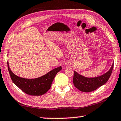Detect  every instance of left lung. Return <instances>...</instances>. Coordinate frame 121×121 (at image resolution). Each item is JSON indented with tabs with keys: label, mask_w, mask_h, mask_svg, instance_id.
Instances as JSON below:
<instances>
[{
	"label": "left lung",
	"mask_w": 121,
	"mask_h": 121,
	"mask_svg": "<svg viewBox=\"0 0 121 121\" xmlns=\"http://www.w3.org/2000/svg\"><path fill=\"white\" fill-rule=\"evenodd\" d=\"M113 61L110 69L105 73L100 76L87 78L79 74L77 72L74 71L73 82L74 85L80 91L84 92H89L95 91L108 82L112 73L113 67Z\"/></svg>",
	"instance_id": "8db88e82"
}]
</instances>
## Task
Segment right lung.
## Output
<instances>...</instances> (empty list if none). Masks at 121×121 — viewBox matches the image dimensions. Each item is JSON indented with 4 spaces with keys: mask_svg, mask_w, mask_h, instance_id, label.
<instances>
[{
    "mask_svg": "<svg viewBox=\"0 0 121 121\" xmlns=\"http://www.w3.org/2000/svg\"><path fill=\"white\" fill-rule=\"evenodd\" d=\"M8 67L13 83L24 92L31 95H41L46 93L51 87L55 75L62 69L61 66H60L39 78L26 79L14 74L11 71L8 61Z\"/></svg>",
    "mask_w": 121,
    "mask_h": 121,
    "instance_id": "right-lung-1",
    "label": "right lung"
}]
</instances>
